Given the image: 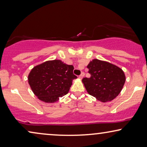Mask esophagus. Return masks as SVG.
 <instances>
[{
	"label": "esophagus",
	"mask_w": 147,
	"mask_h": 147,
	"mask_svg": "<svg viewBox=\"0 0 147 147\" xmlns=\"http://www.w3.org/2000/svg\"><path fill=\"white\" fill-rule=\"evenodd\" d=\"M84 72H82V74H80V76H79L80 79H82V78H84Z\"/></svg>",
	"instance_id": "obj_1"
}]
</instances>
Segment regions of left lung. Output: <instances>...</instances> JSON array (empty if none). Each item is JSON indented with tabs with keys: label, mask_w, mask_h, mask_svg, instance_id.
I'll use <instances>...</instances> for the list:
<instances>
[{
	"label": "left lung",
	"mask_w": 147,
	"mask_h": 147,
	"mask_svg": "<svg viewBox=\"0 0 147 147\" xmlns=\"http://www.w3.org/2000/svg\"><path fill=\"white\" fill-rule=\"evenodd\" d=\"M90 78L82 80L88 93L99 101H112L123 88L126 77L122 69L109 62L94 59L88 64Z\"/></svg>",
	"instance_id": "1"
}]
</instances>
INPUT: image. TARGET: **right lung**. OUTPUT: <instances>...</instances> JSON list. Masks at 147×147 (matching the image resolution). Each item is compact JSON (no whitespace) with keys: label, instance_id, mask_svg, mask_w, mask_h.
Returning a JSON list of instances; mask_svg holds the SVG:
<instances>
[{"label":"right lung","instance_id":"1","mask_svg":"<svg viewBox=\"0 0 147 147\" xmlns=\"http://www.w3.org/2000/svg\"><path fill=\"white\" fill-rule=\"evenodd\" d=\"M74 66L61 60L47 61L34 67L28 76V82L34 94L46 103H53L69 92L73 80Z\"/></svg>","mask_w":147,"mask_h":147}]
</instances>
